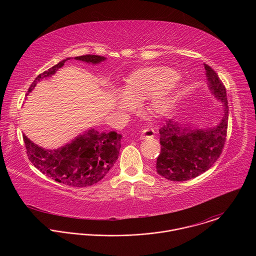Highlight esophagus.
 <instances>
[{"label": "esophagus", "instance_id": "1", "mask_svg": "<svg viewBox=\"0 0 256 256\" xmlns=\"http://www.w3.org/2000/svg\"><path fill=\"white\" fill-rule=\"evenodd\" d=\"M155 136V130L152 128H147L142 132V134L140 136V140H146V138H150Z\"/></svg>", "mask_w": 256, "mask_h": 256}]
</instances>
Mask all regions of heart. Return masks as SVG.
Segmentation results:
<instances>
[{"label": "heart", "instance_id": "heart-1", "mask_svg": "<svg viewBox=\"0 0 256 256\" xmlns=\"http://www.w3.org/2000/svg\"><path fill=\"white\" fill-rule=\"evenodd\" d=\"M177 72L166 66L140 68L126 79L124 91L114 94V106L118 112H132L136 103L149 99V112L163 116L171 110L177 98Z\"/></svg>", "mask_w": 256, "mask_h": 256}]
</instances>
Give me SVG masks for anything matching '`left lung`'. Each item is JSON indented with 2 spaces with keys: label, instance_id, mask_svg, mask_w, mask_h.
<instances>
[{
  "label": "left lung",
  "instance_id": "1",
  "mask_svg": "<svg viewBox=\"0 0 256 256\" xmlns=\"http://www.w3.org/2000/svg\"><path fill=\"white\" fill-rule=\"evenodd\" d=\"M206 76L212 94L222 102L223 114L216 126H192L175 120L166 122L160 130L161 153L156 169L159 175L171 181H186L206 170L220 157L228 128V100L226 88L216 72L204 64Z\"/></svg>",
  "mask_w": 256,
  "mask_h": 256
}]
</instances>
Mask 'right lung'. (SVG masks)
Listing matches in <instances>:
<instances>
[{
	"mask_svg": "<svg viewBox=\"0 0 256 256\" xmlns=\"http://www.w3.org/2000/svg\"><path fill=\"white\" fill-rule=\"evenodd\" d=\"M70 58L62 60L40 74L30 85L28 94L40 81L54 75ZM74 60L96 64L106 58L86 54L75 56ZM122 138V136L116 132L106 134L89 128L62 147L50 150L40 147L23 134L26 153L31 163L48 177L75 188L93 186L108 173L118 158Z\"/></svg>",
	"mask_w": 256,
	"mask_h": 256,
	"instance_id": "obj_1",
	"label": "right lung"
}]
</instances>
